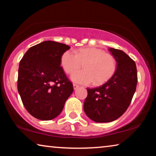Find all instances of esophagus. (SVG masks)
Listing matches in <instances>:
<instances>
[{
	"instance_id": "34e87169",
	"label": "esophagus",
	"mask_w": 156,
	"mask_h": 156,
	"mask_svg": "<svg viewBox=\"0 0 156 156\" xmlns=\"http://www.w3.org/2000/svg\"><path fill=\"white\" fill-rule=\"evenodd\" d=\"M73 89H74V90H76V89H78L79 87V86L78 85V84H73Z\"/></svg>"
}]
</instances>
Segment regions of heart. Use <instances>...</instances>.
<instances>
[{
	"label": "heart",
	"instance_id": "obj_1",
	"mask_svg": "<svg viewBox=\"0 0 156 156\" xmlns=\"http://www.w3.org/2000/svg\"><path fill=\"white\" fill-rule=\"evenodd\" d=\"M83 64L84 70L73 73L75 83L101 84L107 82L115 73L116 61L114 56L96 47H84L76 53L67 50L60 58V64L65 72L71 74Z\"/></svg>",
	"mask_w": 156,
	"mask_h": 156
}]
</instances>
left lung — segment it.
I'll use <instances>...</instances> for the list:
<instances>
[{
  "label": "left lung",
  "mask_w": 156,
  "mask_h": 156,
  "mask_svg": "<svg viewBox=\"0 0 156 156\" xmlns=\"http://www.w3.org/2000/svg\"><path fill=\"white\" fill-rule=\"evenodd\" d=\"M117 62L114 74L107 83L87 88L84 111L94 122H109L118 119L130 105L136 89L138 75L135 62L122 50L109 48Z\"/></svg>",
  "instance_id": "left-lung-1"
}]
</instances>
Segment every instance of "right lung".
<instances>
[{"label":"right lung","instance_id":"right-lung-1","mask_svg":"<svg viewBox=\"0 0 156 156\" xmlns=\"http://www.w3.org/2000/svg\"><path fill=\"white\" fill-rule=\"evenodd\" d=\"M70 49L65 44L44 41L30 47L20 60L18 91L23 104L34 118L49 120L57 117L73 91L60 67V58Z\"/></svg>","mask_w":156,"mask_h":156}]
</instances>
